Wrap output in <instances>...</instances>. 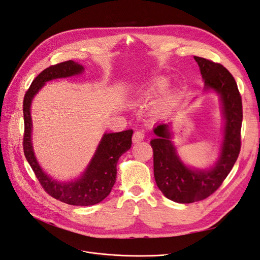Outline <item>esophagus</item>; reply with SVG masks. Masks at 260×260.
Returning a JSON list of instances; mask_svg holds the SVG:
<instances>
[{
	"label": "esophagus",
	"instance_id": "esophagus-1",
	"mask_svg": "<svg viewBox=\"0 0 260 260\" xmlns=\"http://www.w3.org/2000/svg\"><path fill=\"white\" fill-rule=\"evenodd\" d=\"M145 138V133L142 131H136L133 135V142H139L141 140H144Z\"/></svg>",
	"mask_w": 260,
	"mask_h": 260
}]
</instances>
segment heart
Here are the masks:
<instances>
[{
    "instance_id": "heart-1",
    "label": "heart",
    "mask_w": 260,
    "mask_h": 260,
    "mask_svg": "<svg viewBox=\"0 0 260 260\" xmlns=\"http://www.w3.org/2000/svg\"><path fill=\"white\" fill-rule=\"evenodd\" d=\"M167 85L169 84H167V81L165 79H156L151 83V85L148 87L147 94L151 95L157 93V91H163L166 89Z\"/></svg>"
}]
</instances>
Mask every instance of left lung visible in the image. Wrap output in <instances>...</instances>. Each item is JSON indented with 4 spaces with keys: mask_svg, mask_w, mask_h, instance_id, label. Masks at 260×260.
<instances>
[{
    "mask_svg": "<svg viewBox=\"0 0 260 260\" xmlns=\"http://www.w3.org/2000/svg\"><path fill=\"white\" fill-rule=\"evenodd\" d=\"M205 89L213 88L220 95L225 119L224 139L219 161L212 170L193 171L179 160L170 140L167 123L153 129L156 137L150 141L153 149V171L156 186L174 202L192 203L202 201L218 189L238 160L241 150L243 120L242 98L232 74L218 62L194 56Z\"/></svg>",
    "mask_w": 260,
    "mask_h": 260,
    "instance_id": "8db88e82",
    "label": "left lung"
}]
</instances>
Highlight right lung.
<instances>
[{"instance_id": "1", "label": "right lung", "mask_w": 260, "mask_h": 260, "mask_svg": "<svg viewBox=\"0 0 260 260\" xmlns=\"http://www.w3.org/2000/svg\"><path fill=\"white\" fill-rule=\"evenodd\" d=\"M83 70L84 69L81 64L72 60L49 66L32 81L23 98L24 133L22 146L24 156L47 194L63 203L77 206L97 204L110 193L116 179V163L119 157L131 148L133 135L132 129L105 134L86 172L80 179L73 182L60 183L55 181L41 170L31 144V100L47 81L71 77Z\"/></svg>"}]
</instances>
